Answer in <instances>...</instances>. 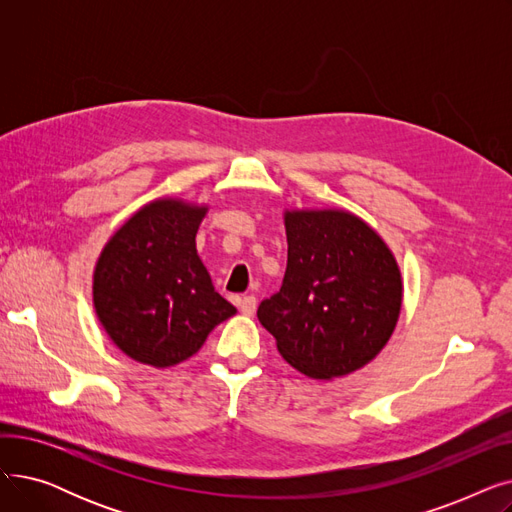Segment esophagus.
Listing matches in <instances>:
<instances>
[{
	"label": "esophagus",
	"mask_w": 512,
	"mask_h": 512,
	"mask_svg": "<svg viewBox=\"0 0 512 512\" xmlns=\"http://www.w3.org/2000/svg\"><path fill=\"white\" fill-rule=\"evenodd\" d=\"M238 309L242 315H253L257 309V299L253 297V294H247V297H242L238 301Z\"/></svg>",
	"instance_id": "1"
}]
</instances>
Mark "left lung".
<instances>
[{"label":"left lung","instance_id":"8db88e82","mask_svg":"<svg viewBox=\"0 0 512 512\" xmlns=\"http://www.w3.org/2000/svg\"><path fill=\"white\" fill-rule=\"evenodd\" d=\"M282 288L257 317L280 355L315 380L353 373L390 340L402 305L398 263L382 236L340 209L286 211Z\"/></svg>","mask_w":512,"mask_h":512}]
</instances>
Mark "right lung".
I'll return each instance as SVG.
<instances>
[{
    "mask_svg": "<svg viewBox=\"0 0 512 512\" xmlns=\"http://www.w3.org/2000/svg\"><path fill=\"white\" fill-rule=\"evenodd\" d=\"M205 205L157 199L103 247L93 276L101 326L124 355L151 367L193 357L209 332L236 313L215 292L195 236Z\"/></svg>",
    "mask_w": 512,
    "mask_h": 512,
    "instance_id": "1",
    "label": "right lung"
}]
</instances>
